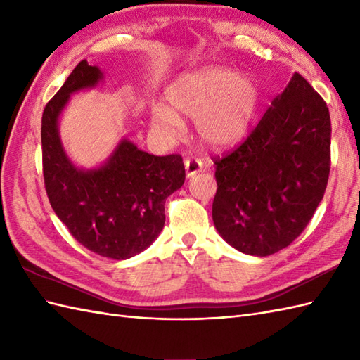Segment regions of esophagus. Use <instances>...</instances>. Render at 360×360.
Masks as SVG:
<instances>
[{
	"label": "esophagus",
	"mask_w": 360,
	"mask_h": 360,
	"mask_svg": "<svg viewBox=\"0 0 360 360\" xmlns=\"http://www.w3.org/2000/svg\"><path fill=\"white\" fill-rule=\"evenodd\" d=\"M186 173H187V178H192L196 173H200L202 170V162L201 159L198 158H187L186 159Z\"/></svg>",
	"instance_id": "34e87169"
}]
</instances>
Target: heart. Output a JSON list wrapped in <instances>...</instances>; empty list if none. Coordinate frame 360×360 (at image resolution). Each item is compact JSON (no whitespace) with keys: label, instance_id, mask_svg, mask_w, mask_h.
<instances>
[{"label":"heart","instance_id":"b5f03b06","mask_svg":"<svg viewBox=\"0 0 360 360\" xmlns=\"http://www.w3.org/2000/svg\"><path fill=\"white\" fill-rule=\"evenodd\" d=\"M167 101L151 106V122L170 136L184 124L178 114L196 119V131L210 148H229L250 131L262 102L258 83L227 68H202L182 74L167 89Z\"/></svg>","mask_w":360,"mask_h":360}]
</instances>
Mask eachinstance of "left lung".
I'll use <instances>...</instances> for the list:
<instances>
[{
    "label": "left lung",
    "mask_w": 360,
    "mask_h": 360,
    "mask_svg": "<svg viewBox=\"0 0 360 360\" xmlns=\"http://www.w3.org/2000/svg\"><path fill=\"white\" fill-rule=\"evenodd\" d=\"M212 159L218 184L212 217L218 233L243 254L272 255L304 231L325 195L330 110L294 72L248 139Z\"/></svg>",
    "instance_id": "1"
}]
</instances>
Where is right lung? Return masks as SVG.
Segmentation results:
<instances>
[{"label": "right lung", "instance_id": "1", "mask_svg": "<svg viewBox=\"0 0 360 360\" xmlns=\"http://www.w3.org/2000/svg\"><path fill=\"white\" fill-rule=\"evenodd\" d=\"M103 79L86 60L74 68L46 105L41 117L44 188L68 231L97 255L131 258L158 238L165 223V200L186 181L179 155L155 156L122 139L110 159L93 170L75 167L58 136V117L70 96Z\"/></svg>", "mask_w": 360, "mask_h": 360}]
</instances>
